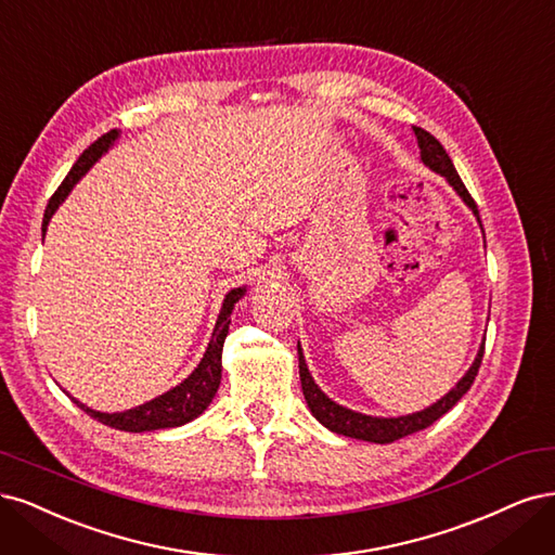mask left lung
Wrapping results in <instances>:
<instances>
[{
    "label": "left lung",
    "mask_w": 555,
    "mask_h": 555,
    "mask_svg": "<svg viewBox=\"0 0 555 555\" xmlns=\"http://www.w3.org/2000/svg\"><path fill=\"white\" fill-rule=\"evenodd\" d=\"M415 138H417V147H420V160L426 166L431 168L434 172H438L440 177H444L447 184H450L456 193L459 198L470 207V211L475 214V219L479 221V211L475 201L470 198L468 189L463 186L461 177L452 164V158L447 156L444 147L440 142L420 127H413ZM481 225V221H479ZM485 341L487 338H481V346L477 350L475 362L470 364V369L463 373V378L447 391L442 399H438L436 403H431L424 410H417V413H410V415H401V417H373V415H364V413H357V410H350L341 403L332 401L323 389H320L313 380V375L309 373L307 360H304V352L301 346L297 344V354H299V380H301V391H304V399H307V405L311 410V415L327 426L330 431L338 434V436H346V438H357V440H366V442H375V444H389L399 438H405L410 434H417L422 428L431 426L436 420H440L447 410H452L459 399L466 395L470 389V385L475 383V375L479 371L481 364V357H485Z\"/></svg>",
    "instance_id": "8db88e82"
}]
</instances>
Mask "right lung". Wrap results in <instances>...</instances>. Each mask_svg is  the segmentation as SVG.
Segmentation results:
<instances>
[{
  "mask_svg": "<svg viewBox=\"0 0 555 555\" xmlns=\"http://www.w3.org/2000/svg\"><path fill=\"white\" fill-rule=\"evenodd\" d=\"M117 138H119V131L105 133L94 142L92 147H87L82 152V156L76 160V166L70 168L66 180L62 182V186L55 191V195H52L48 207H46L43 235H46L52 214L60 209V205L66 201V195L74 191V186L85 177V172L115 145ZM244 295H246V285L228 291L201 364L189 373V378H184L180 385L168 389L166 395H160L142 405H135L131 410H124V413H101V410L89 408L74 397H70V401H74L80 410H85L89 417H94L105 426H113V428H119V431H129V434H145V431H158V428H175V426L193 422L195 417H201L207 410V405L211 403V399L217 397V389L221 385V369H223L221 352H223V341H225L228 327H230V313Z\"/></svg>",
  "mask_w": 555,
  "mask_h": 555,
  "instance_id": "right-lung-1",
  "label": "right lung"
}]
</instances>
